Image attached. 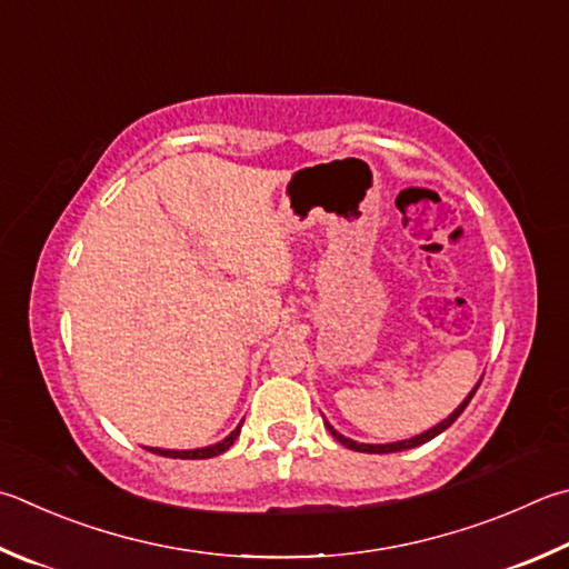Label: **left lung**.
<instances>
[{
  "instance_id": "1",
  "label": "left lung",
  "mask_w": 569,
  "mask_h": 569,
  "mask_svg": "<svg viewBox=\"0 0 569 569\" xmlns=\"http://www.w3.org/2000/svg\"><path fill=\"white\" fill-rule=\"evenodd\" d=\"M480 388V383L478 386H475V390H478ZM475 390L470 392V396L468 398H465L462 402H460V408L456 410V412H452V416L450 418H446V420H442V422H438V426L436 428H430V430H426V432H422V436H416V438H410V440H400V442H388V446H366V442H356V440H350V438H343V436H340V432L338 430H333V428H330L328 426V422H326V428H328V432H330V436H333L338 442H340V446H346V448H350V450H356V452H398V450H410V448H418V446H422V442H428V440H432V438H436V436H440V432L442 430H448L450 426H452V422H456L458 418H460V412L465 410V408H468V402L472 400V396H475Z\"/></svg>"
}]
</instances>
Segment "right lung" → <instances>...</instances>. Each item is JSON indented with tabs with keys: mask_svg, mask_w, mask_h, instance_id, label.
I'll use <instances>...</instances> for the list:
<instances>
[{
	"mask_svg": "<svg viewBox=\"0 0 569 569\" xmlns=\"http://www.w3.org/2000/svg\"><path fill=\"white\" fill-rule=\"evenodd\" d=\"M243 426V422H241ZM241 426L236 428L229 438L216 442V446H209V448H199V450H161V448H149L151 452H157V456H163V458H181V460H206V458H216L221 456V452L229 450L233 446V440L239 438L241 432Z\"/></svg>",
	"mask_w": 569,
	"mask_h": 569,
	"instance_id": "add662e5",
	"label": "right lung"
}]
</instances>
